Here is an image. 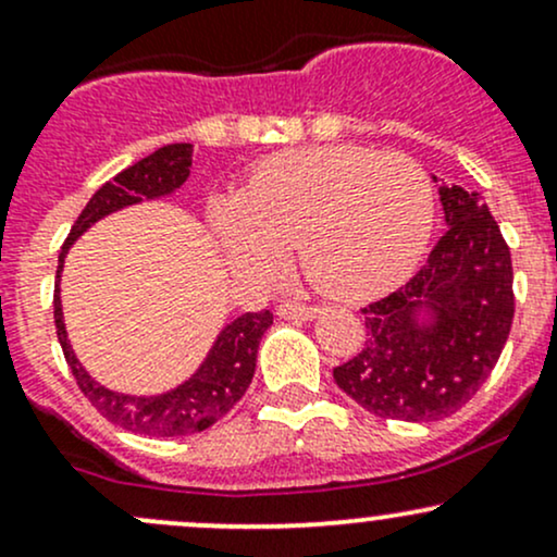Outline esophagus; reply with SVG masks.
Masks as SVG:
<instances>
[{
    "instance_id": "1",
    "label": "esophagus",
    "mask_w": 557,
    "mask_h": 557,
    "mask_svg": "<svg viewBox=\"0 0 557 557\" xmlns=\"http://www.w3.org/2000/svg\"><path fill=\"white\" fill-rule=\"evenodd\" d=\"M274 311H277V317H283V319H314L319 314V306L296 304V300H283V304H280Z\"/></svg>"
}]
</instances>
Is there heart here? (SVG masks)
<instances>
[{"label":"heart","instance_id":"1","mask_svg":"<svg viewBox=\"0 0 557 557\" xmlns=\"http://www.w3.org/2000/svg\"><path fill=\"white\" fill-rule=\"evenodd\" d=\"M434 222L426 170L406 154L363 146H311L259 164L212 227L235 264L270 274L290 243L319 290L369 298L413 270Z\"/></svg>","mask_w":557,"mask_h":557}]
</instances>
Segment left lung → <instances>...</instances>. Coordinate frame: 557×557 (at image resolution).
<instances>
[{
	"label": "left lung",
	"instance_id": "8db88e82",
	"mask_svg": "<svg viewBox=\"0 0 557 557\" xmlns=\"http://www.w3.org/2000/svg\"><path fill=\"white\" fill-rule=\"evenodd\" d=\"M440 201L447 233L406 285L363 306L361 350L332 369L337 387L382 419L456 413L495 369L513 324V264L495 216L461 185H440ZM421 302L433 314L417 325Z\"/></svg>",
	"mask_w": 557,
	"mask_h": 557
}]
</instances>
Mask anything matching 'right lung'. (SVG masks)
Here are the masks:
<instances>
[{
    "label": "right lung",
    "mask_w": 557,
    "mask_h": 557,
    "mask_svg": "<svg viewBox=\"0 0 557 557\" xmlns=\"http://www.w3.org/2000/svg\"><path fill=\"white\" fill-rule=\"evenodd\" d=\"M190 157H194V146L190 144L162 146L154 154L131 164L120 175H114L110 183L101 185L91 196V201L86 203L78 220H75V225L70 227V235L60 253V264H57L54 327L75 385L81 387V393L107 421L123 426L127 432L149 434V437L196 434L209 430L216 419L225 417L251 385L253 369H257L259 341L272 324V311L243 314L235 322H230L222 330V335L216 337L212 354L207 356L203 367L185 385L172 389L168 395H157V398H131V395H120L96 385L73 356V350H70L60 309V272L70 243L78 238L83 230L91 227L104 214L131 207L140 198H157L175 190L188 177Z\"/></svg>",
    "instance_id": "obj_1"
}]
</instances>
